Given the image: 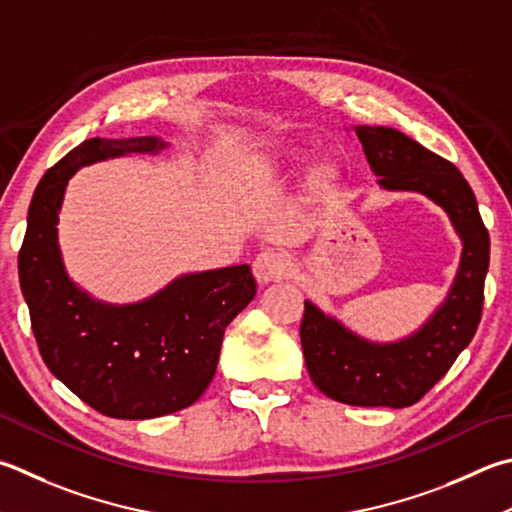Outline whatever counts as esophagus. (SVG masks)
Wrapping results in <instances>:
<instances>
[{"mask_svg":"<svg viewBox=\"0 0 512 512\" xmlns=\"http://www.w3.org/2000/svg\"><path fill=\"white\" fill-rule=\"evenodd\" d=\"M291 268V259L280 248H266L255 257L253 273L259 284H268L273 280H280Z\"/></svg>","mask_w":512,"mask_h":512,"instance_id":"34e87169","label":"esophagus"}]
</instances>
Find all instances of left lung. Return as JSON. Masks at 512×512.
Returning a JSON list of instances; mask_svg holds the SVG:
<instances>
[{"label": "left lung", "mask_w": 512, "mask_h": 512, "mask_svg": "<svg viewBox=\"0 0 512 512\" xmlns=\"http://www.w3.org/2000/svg\"><path fill=\"white\" fill-rule=\"evenodd\" d=\"M365 156L387 190H414L448 212L463 239L461 266L448 300L421 331L394 345L353 336L318 306L304 302L300 340L309 376L322 394L358 407H410L448 374L470 345L483 311L490 237L463 174L392 127L358 125Z\"/></svg>", "instance_id": "left-lung-1"}]
</instances>
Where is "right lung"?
I'll list each match as a JSON object with an SVG mask.
<instances>
[{
    "mask_svg": "<svg viewBox=\"0 0 512 512\" xmlns=\"http://www.w3.org/2000/svg\"><path fill=\"white\" fill-rule=\"evenodd\" d=\"M156 136L89 138L46 170L17 257L20 286L44 365L80 401L111 418H156L192 405L217 371L228 324L257 293L248 264L179 277L150 300H91L64 273L58 212L82 165L129 152H159Z\"/></svg>",
    "mask_w": 512,
    "mask_h": 512,
    "instance_id": "right-lung-1",
    "label": "right lung"
}]
</instances>
